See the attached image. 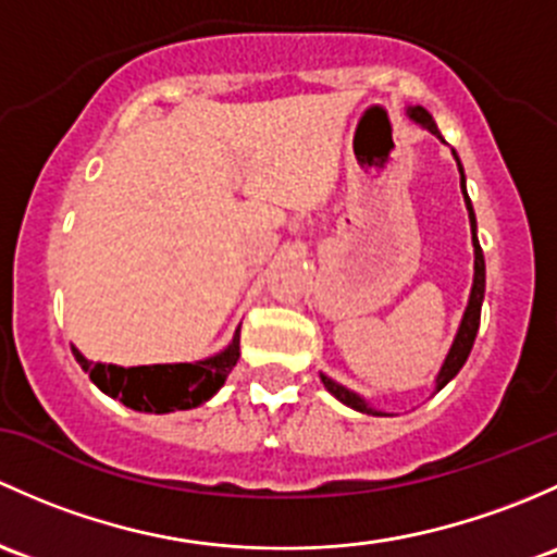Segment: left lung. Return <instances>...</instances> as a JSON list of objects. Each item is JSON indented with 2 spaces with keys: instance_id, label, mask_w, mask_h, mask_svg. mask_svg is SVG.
<instances>
[{
  "instance_id": "8db88e82",
  "label": "left lung",
  "mask_w": 557,
  "mask_h": 557,
  "mask_svg": "<svg viewBox=\"0 0 557 557\" xmlns=\"http://www.w3.org/2000/svg\"><path fill=\"white\" fill-rule=\"evenodd\" d=\"M407 114H410V117L416 120V123H421L426 131H432L434 136H440L437 123H434L432 114H429L426 109H423V107H410V109H407ZM440 139H443V136H440ZM453 154H456V152H453ZM458 171H461V193H463V200H467L469 222H472L474 281H472V295H469V306H467V311H463L461 326H458V332H456V341H453L448 357H445V362H443V370H440V375H437V392L445 386V383L453 381V377L458 375V370H461V367H463V362H467L469 351H472V346H474V337H478V330H480V308H483V297H485V260H483V249H480V240H478V222H474L472 200H469L467 185H463V182H467V180H463L461 163H458ZM321 383H324L326 392H330L335 399H341L343 405L354 407V410H359V412H370V416H383L381 410H375V407L367 405L364 399L359 397V394L348 392L346 386H341V383H335V381H332V377H326L324 372H321Z\"/></svg>"
}]
</instances>
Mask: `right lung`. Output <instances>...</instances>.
<instances>
[{"label":"right lung","instance_id":"add662e5","mask_svg":"<svg viewBox=\"0 0 557 557\" xmlns=\"http://www.w3.org/2000/svg\"><path fill=\"white\" fill-rule=\"evenodd\" d=\"M74 359L90 375V381L120 399L125 407L139 412H174L190 410L214 397L227 381L231 370L240 357V330L233 335V343L216 357L200 359V362L182 364H141V367H117L88 362L77 348L72 346Z\"/></svg>","mask_w":557,"mask_h":557}]
</instances>
